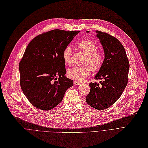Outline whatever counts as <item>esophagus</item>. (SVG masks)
<instances>
[{
	"instance_id": "1",
	"label": "esophagus",
	"mask_w": 148,
	"mask_h": 148,
	"mask_svg": "<svg viewBox=\"0 0 148 148\" xmlns=\"http://www.w3.org/2000/svg\"><path fill=\"white\" fill-rule=\"evenodd\" d=\"M74 85H75V86H79L80 84H81V83L80 82H78V81H74Z\"/></svg>"
}]
</instances>
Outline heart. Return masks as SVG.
Here are the masks:
<instances>
[{
	"label": "heart",
	"mask_w": 148,
	"mask_h": 148,
	"mask_svg": "<svg viewBox=\"0 0 148 148\" xmlns=\"http://www.w3.org/2000/svg\"><path fill=\"white\" fill-rule=\"evenodd\" d=\"M78 47L87 55L86 64L90 67H74L70 69L67 71V76L74 81L82 82L90 75L91 69L94 71H97L101 69L103 64V57L102 52L97 50V45L90 39L86 38L81 40L78 44ZM72 51L70 46H67L62 51V58L67 64L71 63Z\"/></svg>",
	"instance_id": "b5f03b06"
}]
</instances>
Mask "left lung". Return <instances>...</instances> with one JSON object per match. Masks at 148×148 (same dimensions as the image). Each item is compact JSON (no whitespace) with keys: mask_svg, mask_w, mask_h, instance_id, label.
<instances>
[{"mask_svg":"<svg viewBox=\"0 0 148 148\" xmlns=\"http://www.w3.org/2000/svg\"><path fill=\"white\" fill-rule=\"evenodd\" d=\"M96 33L105 58L94 77L101 81L89 84L90 92L86 102L92 108L103 110L111 107L122 95L128 84L130 64L125 49L117 38L98 30Z\"/></svg>","mask_w":148,"mask_h":148,"instance_id":"left-lung-1","label":"left lung"}]
</instances>
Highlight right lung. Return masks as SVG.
Returning <instances> with one entry per match:
<instances>
[{"mask_svg":"<svg viewBox=\"0 0 148 148\" xmlns=\"http://www.w3.org/2000/svg\"><path fill=\"white\" fill-rule=\"evenodd\" d=\"M79 32L55 29L37 36L28 45L19 63L20 83L27 99L37 108L52 110L73 86V81L65 75L62 54Z\"/></svg>","mask_w":148,"mask_h":148,"instance_id":"add662e5","label":"right lung"}]
</instances>
